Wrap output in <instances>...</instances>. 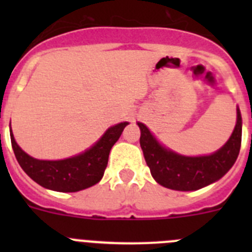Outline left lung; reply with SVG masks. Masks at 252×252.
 Wrapping results in <instances>:
<instances>
[{
    "mask_svg": "<svg viewBox=\"0 0 252 252\" xmlns=\"http://www.w3.org/2000/svg\"><path fill=\"white\" fill-rule=\"evenodd\" d=\"M140 145L151 175L160 186L174 190H197L223 177L235 164L241 148L242 120L237 108V122L230 140L208 157H182L161 146L144 124Z\"/></svg>",
    "mask_w": 252,
    "mask_h": 252,
    "instance_id": "obj_1",
    "label": "left lung"
}]
</instances>
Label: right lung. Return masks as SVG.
<instances>
[{
    "label": "right lung",
    "instance_id": "1",
    "mask_svg": "<svg viewBox=\"0 0 252 252\" xmlns=\"http://www.w3.org/2000/svg\"><path fill=\"white\" fill-rule=\"evenodd\" d=\"M126 125L127 122H121L112 126L90 150L64 160L50 161L31 158L17 145L12 131H10L11 144L20 166L34 182L57 192H78L102 179L111 149L120 139Z\"/></svg>",
    "mask_w": 252,
    "mask_h": 252
}]
</instances>
